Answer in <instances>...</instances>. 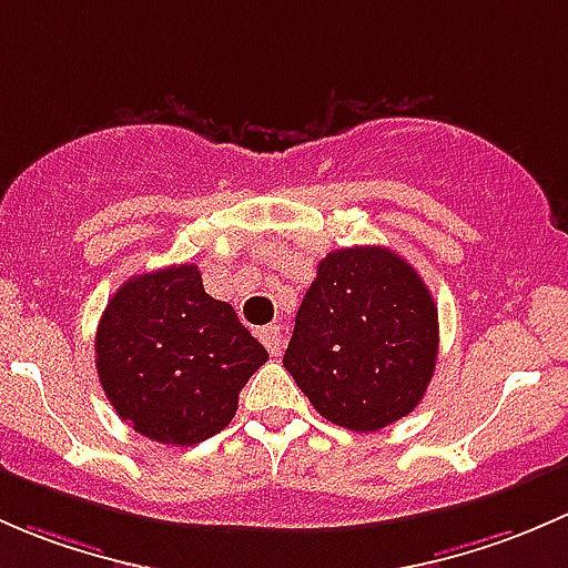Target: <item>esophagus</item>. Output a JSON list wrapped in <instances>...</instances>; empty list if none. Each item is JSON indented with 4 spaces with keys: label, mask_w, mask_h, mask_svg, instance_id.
I'll list each match as a JSON object with an SVG mask.
<instances>
[{
    "label": "esophagus",
    "mask_w": 568,
    "mask_h": 568,
    "mask_svg": "<svg viewBox=\"0 0 568 568\" xmlns=\"http://www.w3.org/2000/svg\"><path fill=\"white\" fill-rule=\"evenodd\" d=\"M256 336H260V342L265 344L267 353H271V355L282 353V327H278V325L260 327V333H256Z\"/></svg>",
    "instance_id": "obj_1"
}]
</instances>
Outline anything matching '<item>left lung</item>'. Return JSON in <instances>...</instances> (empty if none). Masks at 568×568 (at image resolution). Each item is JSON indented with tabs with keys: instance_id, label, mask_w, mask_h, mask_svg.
Here are the masks:
<instances>
[{
	"instance_id": "left-lung-1",
	"label": "left lung",
	"mask_w": 568,
	"mask_h": 568,
	"mask_svg": "<svg viewBox=\"0 0 568 568\" xmlns=\"http://www.w3.org/2000/svg\"><path fill=\"white\" fill-rule=\"evenodd\" d=\"M437 344V306L410 262L383 245H353L317 265L284 369L323 418L364 435L415 410Z\"/></svg>"
}]
</instances>
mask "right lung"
Instances as JSON below:
<instances>
[{
	"instance_id": "right-lung-1",
	"label": "right lung",
	"mask_w": 568,
	"mask_h": 568,
	"mask_svg": "<svg viewBox=\"0 0 568 568\" xmlns=\"http://www.w3.org/2000/svg\"><path fill=\"white\" fill-rule=\"evenodd\" d=\"M267 361L235 308L204 292L196 265L128 278L95 333V366L111 407L139 435L196 446L237 410Z\"/></svg>"
}]
</instances>
